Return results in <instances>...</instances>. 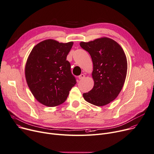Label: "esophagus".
Segmentation results:
<instances>
[{
    "mask_svg": "<svg viewBox=\"0 0 154 154\" xmlns=\"http://www.w3.org/2000/svg\"><path fill=\"white\" fill-rule=\"evenodd\" d=\"M85 78V75H84V74H81V75H80L79 76H78V78L80 79V80H81V79H84Z\"/></svg>",
    "mask_w": 154,
    "mask_h": 154,
    "instance_id": "esophagus-1",
    "label": "esophagus"
}]
</instances>
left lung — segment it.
I'll use <instances>...</instances> for the list:
<instances>
[{
	"label": "left lung",
	"mask_w": 154,
	"mask_h": 154,
	"mask_svg": "<svg viewBox=\"0 0 154 154\" xmlns=\"http://www.w3.org/2000/svg\"><path fill=\"white\" fill-rule=\"evenodd\" d=\"M80 46L90 54L92 63L93 88L82 94L86 101L103 106L114 100L122 91L127 74L128 63L122 47L109 38H100Z\"/></svg>",
	"instance_id": "1"
}]
</instances>
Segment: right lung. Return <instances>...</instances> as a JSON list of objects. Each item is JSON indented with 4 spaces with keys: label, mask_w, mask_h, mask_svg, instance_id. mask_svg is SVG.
<instances>
[{
    "label": "right lung",
    "mask_w": 154,
    "mask_h": 154,
    "mask_svg": "<svg viewBox=\"0 0 154 154\" xmlns=\"http://www.w3.org/2000/svg\"><path fill=\"white\" fill-rule=\"evenodd\" d=\"M73 42L44 40L35 45L25 65V77L32 95L39 102L55 107L63 103L76 81L66 57Z\"/></svg>",
    "instance_id": "1"
}]
</instances>
